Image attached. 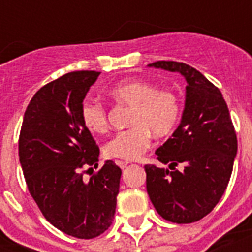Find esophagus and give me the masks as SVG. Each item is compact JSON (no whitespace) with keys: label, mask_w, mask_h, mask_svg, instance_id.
Listing matches in <instances>:
<instances>
[{"label":"esophagus","mask_w":252,"mask_h":252,"mask_svg":"<svg viewBox=\"0 0 252 252\" xmlns=\"http://www.w3.org/2000/svg\"><path fill=\"white\" fill-rule=\"evenodd\" d=\"M116 165H118L119 167H120V168H123V170H124V168H126V166H128V162H124V161H116Z\"/></svg>","instance_id":"34e87169"}]
</instances>
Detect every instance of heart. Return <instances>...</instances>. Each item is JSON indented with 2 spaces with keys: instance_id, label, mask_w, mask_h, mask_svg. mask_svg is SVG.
<instances>
[{
  "instance_id": "obj_1",
  "label": "heart",
  "mask_w": 252,
  "mask_h": 252,
  "mask_svg": "<svg viewBox=\"0 0 252 252\" xmlns=\"http://www.w3.org/2000/svg\"><path fill=\"white\" fill-rule=\"evenodd\" d=\"M118 103L130 106L129 129L119 132L107 142L104 154L123 161H137L152 145L153 133L167 136L179 122V96L172 90L157 89L149 81L129 78L120 81L107 90ZM81 120L90 133L102 134L107 130V112L100 103L85 100L81 106Z\"/></svg>"
}]
</instances>
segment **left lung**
<instances>
[{
    "label": "left lung",
    "instance_id": "obj_1",
    "mask_svg": "<svg viewBox=\"0 0 252 252\" xmlns=\"http://www.w3.org/2000/svg\"><path fill=\"white\" fill-rule=\"evenodd\" d=\"M148 66L179 73L187 86L179 126L156 150L168 168L145 166L146 191L165 220L196 222L211 213L230 180L238 144L229 108L221 91L189 65L157 61Z\"/></svg>",
    "mask_w": 252,
    "mask_h": 252
}]
</instances>
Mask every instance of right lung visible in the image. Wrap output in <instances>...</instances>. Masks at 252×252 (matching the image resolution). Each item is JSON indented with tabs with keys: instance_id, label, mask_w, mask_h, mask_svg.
<instances>
[{
	"instance_id": "1",
	"label": "right lung",
	"mask_w": 252,
	"mask_h": 252,
	"mask_svg": "<svg viewBox=\"0 0 252 252\" xmlns=\"http://www.w3.org/2000/svg\"><path fill=\"white\" fill-rule=\"evenodd\" d=\"M99 74L72 72L41 87L27 106L19 136V162L35 203L53 226L81 239L111 226L122 176L112 161L89 182L81 171L99 161L81 120V106Z\"/></svg>"
}]
</instances>
